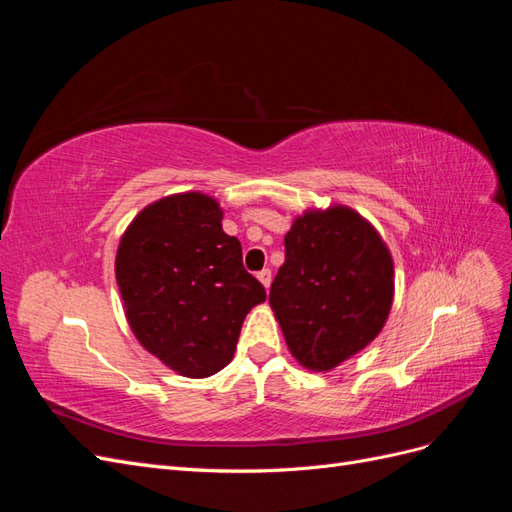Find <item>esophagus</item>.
I'll return each mask as SVG.
<instances>
[{
    "label": "esophagus",
    "instance_id": "34e87169",
    "mask_svg": "<svg viewBox=\"0 0 512 512\" xmlns=\"http://www.w3.org/2000/svg\"><path fill=\"white\" fill-rule=\"evenodd\" d=\"M256 277L260 280V284L269 290V286H271V271L269 269H262V271H258Z\"/></svg>",
    "mask_w": 512,
    "mask_h": 512
}]
</instances>
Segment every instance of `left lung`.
I'll return each mask as SVG.
<instances>
[{
  "label": "left lung",
  "instance_id": "obj_1",
  "mask_svg": "<svg viewBox=\"0 0 512 512\" xmlns=\"http://www.w3.org/2000/svg\"><path fill=\"white\" fill-rule=\"evenodd\" d=\"M286 260L269 303L286 346L309 371H331L369 346L389 318L393 256L346 205L307 209L284 237Z\"/></svg>",
  "mask_w": 512,
  "mask_h": 512
}]
</instances>
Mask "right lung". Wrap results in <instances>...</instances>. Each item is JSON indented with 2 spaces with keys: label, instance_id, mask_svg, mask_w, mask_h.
<instances>
[{
  "label": "right lung",
  "instance_id": "obj_1",
  "mask_svg": "<svg viewBox=\"0 0 512 512\" xmlns=\"http://www.w3.org/2000/svg\"><path fill=\"white\" fill-rule=\"evenodd\" d=\"M222 218L209 194H170L138 211L117 247V286L134 337L185 378L224 369L245 316L267 299Z\"/></svg>",
  "mask_w": 512,
  "mask_h": 512
}]
</instances>
